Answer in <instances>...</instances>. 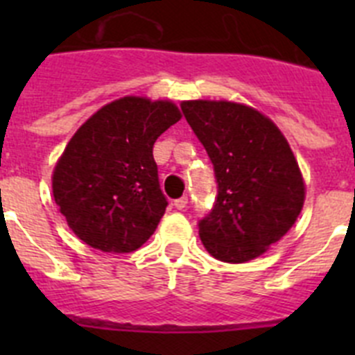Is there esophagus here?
<instances>
[{
  "label": "esophagus",
  "mask_w": 355,
  "mask_h": 355,
  "mask_svg": "<svg viewBox=\"0 0 355 355\" xmlns=\"http://www.w3.org/2000/svg\"><path fill=\"white\" fill-rule=\"evenodd\" d=\"M188 205V197H180V199L174 200V208L175 209H184Z\"/></svg>",
  "instance_id": "34e87169"
}]
</instances>
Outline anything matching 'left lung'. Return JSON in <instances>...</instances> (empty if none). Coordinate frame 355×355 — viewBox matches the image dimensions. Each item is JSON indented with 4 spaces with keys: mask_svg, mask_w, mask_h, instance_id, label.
<instances>
[{
    "mask_svg": "<svg viewBox=\"0 0 355 355\" xmlns=\"http://www.w3.org/2000/svg\"><path fill=\"white\" fill-rule=\"evenodd\" d=\"M183 115L213 163L216 197L199 220L213 258H258L290 231L304 205V181L283 133L249 106L184 101Z\"/></svg>",
    "mask_w": 355,
    "mask_h": 355,
    "instance_id": "8db88e82",
    "label": "left lung"
}]
</instances>
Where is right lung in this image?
I'll return each instance as SVG.
<instances>
[{
    "label": "right lung",
    "instance_id": "1",
    "mask_svg": "<svg viewBox=\"0 0 355 355\" xmlns=\"http://www.w3.org/2000/svg\"><path fill=\"white\" fill-rule=\"evenodd\" d=\"M181 119L171 101L122 97L74 133L53 172V196L69 227L103 252H133L167 208L153 156L156 139Z\"/></svg>",
    "mask_w": 355,
    "mask_h": 355
}]
</instances>
